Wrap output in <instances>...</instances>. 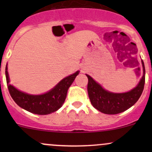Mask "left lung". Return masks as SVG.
Returning <instances> with one entry per match:
<instances>
[{"label":"left lung","mask_w":152,"mask_h":152,"mask_svg":"<svg viewBox=\"0 0 152 152\" xmlns=\"http://www.w3.org/2000/svg\"><path fill=\"white\" fill-rule=\"evenodd\" d=\"M143 75L142 79L137 87L130 91L122 94H114L107 91L88 75V97L94 108L106 114H117L126 111L139 100L144 90L145 83V68L143 61Z\"/></svg>","instance_id":"1"}]
</instances>
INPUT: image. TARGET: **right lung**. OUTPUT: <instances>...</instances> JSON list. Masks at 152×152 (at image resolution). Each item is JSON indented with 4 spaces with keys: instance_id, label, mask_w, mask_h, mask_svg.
I'll use <instances>...</instances> for the list:
<instances>
[{
    "instance_id": "1",
    "label": "right lung",
    "mask_w": 152,
    "mask_h": 152,
    "mask_svg": "<svg viewBox=\"0 0 152 152\" xmlns=\"http://www.w3.org/2000/svg\"><path fill=\"white\" fill-rule=\"evenodd\" d=\"M8 68L6 66V77L8 91L12 99L22 109L39 115L51 114L61 107L65 102L69 88L79 71L61 80L53 89L42 95H30L20 91L9 83Z\"/></svg>"
}]
</instances>
